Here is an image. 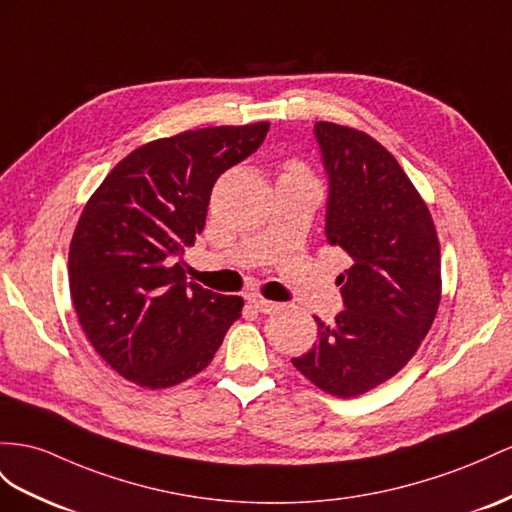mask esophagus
I'll use <instances>...</instances> for the list:
<instances>
[{
    "label": "esophagus",
    "instance_id": "34e87169",
    "mask_svg": "<svg viewBox=\"0 0 512 512\" xmlns=\"http://www.w3.org/2000/svg\"><path fill=\"white\" fill-rule=\"evenodd\" d=\"M248 303H251L259 313H274V311L281 309L279 303H274V300H266L261 296H251V298H248Z\"/></svg>",
    "mask_w": 512,
    "mask_h": 512
}]
</instances>
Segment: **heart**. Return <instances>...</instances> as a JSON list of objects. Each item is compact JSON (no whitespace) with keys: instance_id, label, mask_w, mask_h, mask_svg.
I'll return each mask as SVG.
<instances>
[{"instance_id":"heart-1","label":"heart","mask_w":512,"mask_h":512,"mask_svg":"<svg viewBox=\"0 0 512 512\" xmlns=\"http://www.w3.org/2000/svg\"><path fill=\"white\" fill-rule=\"evenodd\" d=\"M294 175H298V173H294Z\"/></svg>"}]
</instances>
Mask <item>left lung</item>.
<instances>
[{
    "label": "left lung",
    "mask_w": 512,
    "mask_h": 512,
    "mask_svg": "<svg viewBox=\"0 0 512 512\" xmlns=\"http://www.w3.org/2000/svg\"><path fill=\"white\" fill-rule=\"evenodd\" d=\"M329 181L326 242L348 255L337 277L344 311L318 322V342L294 368L339 398L398 374L437 316L441 251L422 196L383 144L335 123L313 125Z\"/></svg>",
    "instance_id": "8db88e82"
}]
</instances>
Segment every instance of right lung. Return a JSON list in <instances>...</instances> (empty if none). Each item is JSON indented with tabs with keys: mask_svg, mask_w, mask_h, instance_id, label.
Here are the masks:
<instances>
[{
	"mask_svg": "<svg viewBox=\"0 0 512 512\" xmlns=\"http://www.w3.org/2000/svg\"><path fill=\"white\" fill-rule=\"evenodd\" d=\"M270 125L205 127L131 151L90 196L69 251V285L90 344L149 389L205 370L240 318L242 298L188 283L183 248L205 227L216 179L264 142Z\"/></svg>",
	"mask_w": 512,
	"mask_h": 512,
	"instance_id": "add662e5",
	"label": "right lung"
}]
</instances>
